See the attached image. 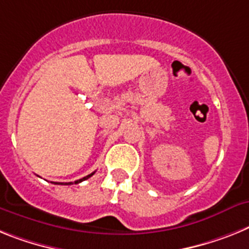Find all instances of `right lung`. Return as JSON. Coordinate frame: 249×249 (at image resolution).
<instances>
[{
  "mask_svg": "<svg viewBox=\"0 0 249 249\" xmlns=\"http://www.w3.org/2000/svg\"><path fill=\"white\" fill-rule=\"evenodd\" d=\"M95 173V172H94ZM94 173H91V174H89V176H86V177H84L83 179H79V180H75V184H77V183H81V181L83 180H86V179H89L90 178V177L91 176H94ZM53 184H64V185H70V184H72V183H53Z\"/></svg>",
  "mask_w": 249,
  "mask_h": 249,
  "instance_id": "1",
  "label": "right lung"
}]
</instances>
